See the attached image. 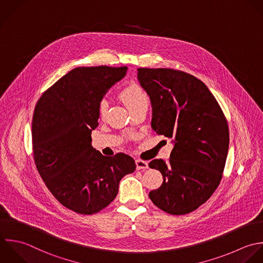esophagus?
Here are the masks:
<instances>
[{"instance_id":"obj_1","label":"esophagus","mask_w":263,"mask_h":263,"mask_svg":"<svg viewBox=\"0 0 263 263\" xmlns=\"http://www.w3.org/2000/svg\"><path fill=\"white\" fill-rule=\"evenodd\" d=\"M135 163H136V168H137V170H145V169L148 168V163H147L146 161H143V160L138 159V160L135 161Z\"/></svg>"}]
</instances>
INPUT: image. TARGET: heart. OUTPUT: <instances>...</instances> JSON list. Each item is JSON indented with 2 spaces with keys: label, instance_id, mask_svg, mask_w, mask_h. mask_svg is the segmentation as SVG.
<instances>
[{
  "label": "heart",
  "instance_id": "b5f03b06",
  "mask_svg": "<svg viewBox=\"0 0 263 263\" xmlns=\"http://www.w3.org/2000/svg\"><path fill=\"white\" fill-rule=\"evenodd\" d=\"M122 101L126 104L130 111L136 109L137 107L148 104L149 99L146 92L136 84H130L125 87L119 94ZM108 108V103L105 99H102L99 102V115L103 117Z\"/></svg>",
  "mask_w": 263,
  "mask_h": 263
}]
</instances>
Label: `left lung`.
I'll list each match as a JSON object with an SVG mask.
<instances>
[{"label": "left lung", "instance_id": "left-lung-1", "mask_svg": "<svg viewBox=\"0 0 263 263\" xmlns=\"http://www.w3.org/2000/svg\"><path fill=\"white\" fill-rule=\"evenodd\" d=\"M137 70L152 101L153 129L175 143L167 161L148 164L163 175L162 185L149 192V199L169 214L191 213L208 201L221 181L230 144L228 120L198 78L172 68Z\"/></svg>", "mask_w": 263, "mask_h": 263}]
</instances>
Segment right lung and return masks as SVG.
I'll list each match as a JSON object with an SVG mask.
<instances>
[{
  "instance_id": "right-lung-1",
  "label": "right lung",
  "mask_w": 263,
  "mask_h": 263,
  "mask_svg": "<svg viewBox=\"0 0 263 263\" xmlns=\"http://www.w3.org/2000/svg\"><path fill=\"white\" fill-rule=\"evenodd\" d=\"M127 69L106 65L73 68L35 104L31 123L35 167L56 200L79 214L90 215L107 207L118 195L120 180L136 168L130 156L105 157L91 145L99 102Z\"/></svg>"
}]
</instances>
